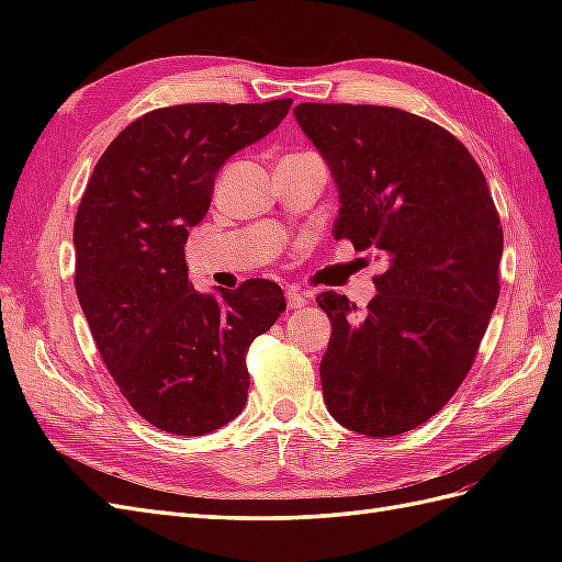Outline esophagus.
Here are the masks:
<instances>
[{
    "instance_id": "34e87169",
    "label": "esophagus",
    "mask_w": 562,
    "mask_h": 562,
    "mask_svg": "<svg viewBox=\"0 0 562 562\" xmlns=\"http://www.w3.org/2000/svg\"><path fill=\"white\" fill-rule=\"evenodd\" d=\"M284 300H288V306H290V308H300V306L308 304L306 296H304V294H300V292H294V290L284 292Z\"/></svg>"
}]
</instances>
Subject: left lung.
Instances as JSON below:
<instances>
[{"label":"left lung","instance_id":"1","mask_svg":"<svg viewBox=\"0 0 562 562\" xmlns=\"http://www.w3.org/2000/svg\"><path fill=\"white\" fill-rule=\"evenodd\" d=\"M296 123L340 190L336 236L376 250L364 308L316 296L328 413L367 437L427 423L473 367L499 296L503 226L481 166L449 130L391 105L300 103Z\"/></svg>","mask_w":562,"mask_h":562}]
</instances>
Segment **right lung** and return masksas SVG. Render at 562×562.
Returning a JSON list of instances; mask_svg holds the SVG:
<instances>
[{"instance_id":"obj_1","label":"right lung","mask_w":562,"mask_h":562,"mask_svg":"<svg viewBox=\"0 0 562 562\" xmlns=\"http://www.w3.org/2000/svg\"><path fill=\"white\" fill-rule=\"evenodd\" d=\"M266 103H181L149 111L93 169L75 217V288L101 360L133 411L169 435L202 437L244 411L246 355L284 312L278 282L222 296L188 280V229L214 178L290 113Z\"/></svg>"}]
</instances>
